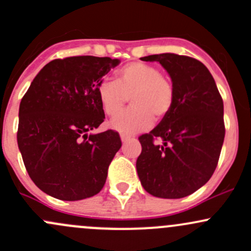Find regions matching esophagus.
Instances as JSON below:
<instances>
[{
    "label": "esophagus",
    "instance_id": "1",
    "mask_svg": "<svg viewBox=\"0 0 251 251\" xmlns=\"http://www.w3.org/2000/svg\"><path fill=\"white\" fill-rule=\"evenodd\" d=\"M120 138H121V142H123V143H125V142L130 141L131 136H128V134H125V133H121Z\"/></svg>",
    "mask_w": 251,
    "mask_h": 251
}]
</instances>
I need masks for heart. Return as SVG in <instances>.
<instances>
[{
  "label": "heart",
  "mask_w": 251,
  "mask_h": 251,
  "mask_svg": "<svg viewBox=\"0 0 251 251\" xmlns=\"http://www.w3.org/2000/svg\"><path fill=\"white\" fill-rule=\"evenodd\" d=\"M100 103L107 115L118 114L127 102L132 107L120 113L109 123L123 133L146 130L151 121L160 123L170 114L174 104V89L160 71L143 62H131L121 67L115 81L103 80L97 88Z\"/></svg>",
  "instance_id": "1"
}]
</instances>
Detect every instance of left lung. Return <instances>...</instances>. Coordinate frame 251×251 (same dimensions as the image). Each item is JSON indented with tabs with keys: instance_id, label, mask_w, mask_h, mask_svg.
Returning <instances> with one entry per match:
<instances>
[{
	"instance_id": "obj_1",
	"label": "left lung",
	"mask_w": 251,
	"mask_h": 251,
	"mask_svg": "<svg viewBox=\"0 0 251 251\" xmlns=\"http://www.w3.org/2000/svg\"><path fill=\"white\" fill-rule=\"evenodd\" d=\"M170 75L174 104L149 133L142 134L137 173L147 192L181 199L202 188L214 173L225 138L224 102L213 75L199 60L165 52L142 57Z\"/></svg>"
}]
</instances>
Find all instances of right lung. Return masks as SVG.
Here are the masks:
<instances>
[{
	"instance_id": "obj_1",
	"label": "right lung",
	"mask_w": 251,
	"mask_h": 251,
	"mask_svg": "<svg viewBox=\"0 0 251 251\" xmlns=\"http://www.w3.org/2000/svg\"><path fill=\"white\" fill-rule=\"evenodd\" d=\"M120 60L72 56L38 72L19 107L18 147L33 183L62 201L99 194L121 147L113 130L90 133L104 120L97 88Z\"/></svg>"
}]
</instances>
